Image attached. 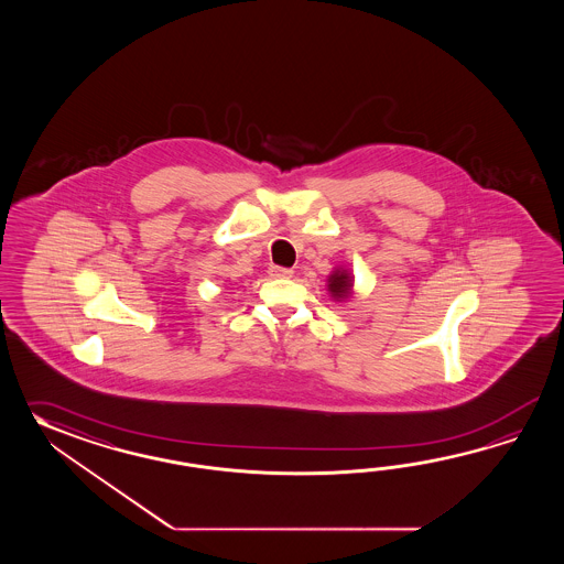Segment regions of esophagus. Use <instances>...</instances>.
Listing matches in <instances>:
<instances>
[{
  "label": "esophagus",
  "mask_w": 564,
  "mask_h": 564,
  "mask_svg": "<svg viewBox=\"0 0 564 564\" xmlns=\"http://www.w3.org/2000/svg\"><path fill=\"white\" fill-rule=\"evenodd\" d=\"M268 272L272 278H292V274H294L290 268H282V265H272Z\"/></svg>",
  "instance_id": "obj_1"
}]
</instances>
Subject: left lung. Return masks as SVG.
<instances>
[{"label": "left lung", "mask_w": 564, "mask_h": 564, "mask_svg": "<svg viewBox=\"0 0 564 564\" xmlns=\"http://www.w3.org/2000/svg\"><path fill=\"white\" fill-rule=\"evenodd\" d=\"M328 292H330V299L336 302H343L352 296V276L347 270L336 268L335 272L328 276Z\"/></svg>", "instance_id": "obj_1"}]
</instances>
